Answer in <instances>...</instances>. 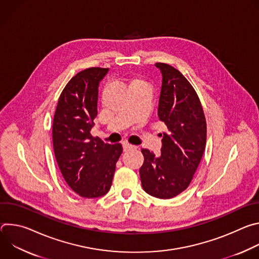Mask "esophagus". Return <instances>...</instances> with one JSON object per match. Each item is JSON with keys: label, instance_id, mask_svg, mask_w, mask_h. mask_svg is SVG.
<instances>
[{"label": "esophagus", "instance_id": "obj_1", "mask_svg": "<svg viewBox=\"0 0 259 259\" xmlns=\"http://www.w3.org/2000/svg\"><path fill=\"white\" fill-rule=\"evenodd\" d=\"M132 147H134V145L130 144L129 142H124V143H123V150H124V152H126V151L132 149Z\"/></svg>", "mask_w": 259, "mask_h": 259}]
</instances>
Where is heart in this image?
<instances>
[{
	"instance_id": "1",
	"label": "heart",
	"mask_w": 259,
	"mask_h": 259,
	"mask_svg": "<svg viewBox=\"0 0 259 259\" xmlns=\"http://www.w3.org/2000/svg\"><path fill=\"white\" fill-rule=\"evenodd\" d=\"M133 85H146L142 80H139V79H133L131 82H130V86H133Z\"/></svg>"
}]
</instances>
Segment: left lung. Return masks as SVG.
Segmentation results:
<instances>
[{"instance_id": "obj_1", "label": "left lung", "mask_w": 259, "mask_h": 259, "mask_svg": "<svg viewBox=\"0 0 259 259\" xmlns=\"http://www.w3.org/2000/svg\"><path fill=\"white\" fill-rule=\"evenodd\" d=\"M156 66L163 77L158 116L167 131L161 134L160 157L141 150L139 174L145 193L171 199L190 186L205 150L207 126L199 96L187 78L167 63Z\"/></svg>"}]
</instances>
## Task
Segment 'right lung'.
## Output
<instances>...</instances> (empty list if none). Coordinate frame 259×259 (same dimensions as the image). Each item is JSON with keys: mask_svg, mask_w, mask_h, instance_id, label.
Returning a JSON list of instances; mask_svg holds the SVG:
<instances>
[{"mask_svg": "<svg viewBox=\"0 0 259 259\" xmlns=\"http://www.w3.org/2000/svg\"><path fill=\"white\" fill-rule=\"evenodd\" d=\"M108 68L89 67L62 90L52 126L54 155L68 187L83 198L105 195L112 186L121 143H104L91 135L97 116L98 85Z\"/></svg>", "mask_w": 259, "mask_h": 259, "instance_id": "1", "label": "right lung"}]
</instances>
